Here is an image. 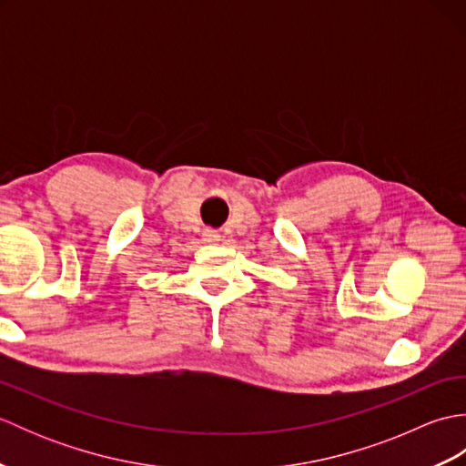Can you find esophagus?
Here are the masks:
<instances>
[{"label":"esophagus","mask_w":466,"mask_h":466,"mask_svg":"<svg viewBox=\"0 0 466 466\" xmlns=\"http://www.w3.org/2000/svg\"><path fill=\"white\" fill-rule=\"evenodd\" d=\"M202 236H204V242H220V238H222V236L216 230H212V228H206Z\"/></svg>","instance_id":"34e87169"}]
</instances>
